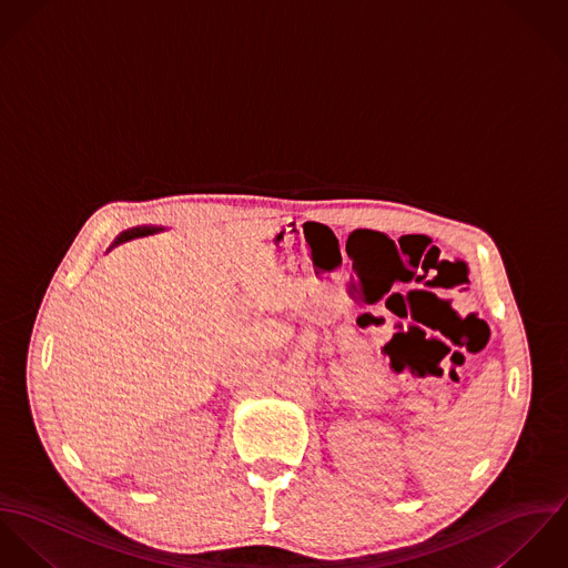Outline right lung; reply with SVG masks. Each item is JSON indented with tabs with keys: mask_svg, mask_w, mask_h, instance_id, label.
Wrapping results in <instances>:
<instances>
[{
	"mask_svg": "<svg viewBox=\"0 0 568 568\" xmlns=\"http://www.w3.org/2000/svg\"><path fill=\"white\" fill-rule=\"evenodd\" d=\"M156 231H163V229H154V226H136V229H130V231H124V233L115 240L113 246H118V244H122V242H128V240H134V237L152 235V233H156Z\"/></svg>",
	"mask_w": 568,
	"mask_h": 568,
	"instance_id": "1",
	"label": "right lung"
}]
</instances>
